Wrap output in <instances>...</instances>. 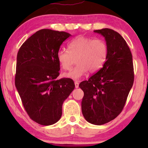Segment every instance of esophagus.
<instances>
[{"label": "esophagus", "instance_id": "obj_1", "mask_svg": "<svg viewBox=\"0 0 148 148\" xmlns=\"http://www.w3.org/2000/svg\"><path fill=\"white\" fill-rule=\"evenodd\" d=\"M74 84H75V87H76V88H78V87H79V82L76 81L74 82Z\"/></svg>", "mask_w": 148, "mask_h": 148}]
</instances>
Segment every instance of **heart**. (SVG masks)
I'll return each instance as SVG.
<instances>
[{
    "instance_id": "heart-1",
    "label": "heart",
    "mask_w": 148,
    "mask_h": 148,
    "mask_svg": "<svg viewBox=\"0 0 148 148\" xmlns=\"http://www.w3.org/2000/svg\"><path fill=\"white\" fill-rule=\"evenodd\" d=\"M69 50L61 49L57 53L60 66L64 70L71 69L74 59L76 63L71 71L64 76L72 79H79L89 71L95 72L101 69L106 61L108 46L102 39L79 36L69 42Z\"/></svg>"
}]
</instances>
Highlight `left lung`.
Instances as JSON below:
<instances>
[{
	"mask_svg": "<svg viewBox=\"0 0 148 148\" xmlns=\"http://www.w3.org/2000/svg\"><path fill=\"white\" fill-rule=\"evenodd\" d=\"M104 37L108 46L103 66L79 87L84 92L83 116L90 123L101 125L121 113L134 83L132 56L125 39L110 29L95 30Z\"/></svg>",
	"mask_w": 148,
	"mask_h": 148,
	"instance_id": "1",
	"label": "left lung"
}]
</instances>
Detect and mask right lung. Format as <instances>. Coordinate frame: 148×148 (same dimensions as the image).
Segmentation results:
<instances>
[{
  "label": "right lung",
  "mask_w": 148,
  "mask_h": 148,
  "mask_svg": "<svg viewBox=\"0 0 148 148\" xmlns=\"http://www.w3.org/2000/svg\"><path fill=\"white\" fill-rule=\"evenodd\" d=\"M71 36L66 32L41 29L17 53L15 85L27 114L40 125L59 121L62 103L75 87L71 78L57 79L60 71L57 53Z\"/></svg>",
  "instance_id": "right-lung-1"
}]
</instances>
